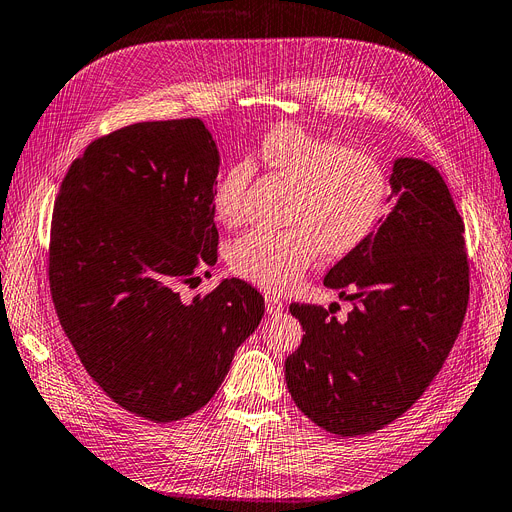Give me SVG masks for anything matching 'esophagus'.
Listing matches in <instances>:
<instances>
[{
    "label": "esophagus",
    "instance_id": "34e87169",
    "mask_svg": "<svg viewBox=\"0 0 512 512\" xmlns=\"http://www.w3.org/2000/svg\"><path fill=\"white\" fill-rule=\"evenodd\" d=\"M264 304H267L269 315H279L283 311V300L275 294H264Z\"/></svg>",
    "mask_w": 512,
    "mask_h": 512
}]
</instances>
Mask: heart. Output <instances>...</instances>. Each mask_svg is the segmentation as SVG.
<instances>
[{
  "label": "heart",
  "mask_w": 512,
  "mask_h": 512,
  "mask_svg": "<svg viewBox=\"0 0 512 512\" xmlns=\"http://www.w3.org/2000/svg\"><path fill=\"white\" fill-rule=\"evenodd\" d=\"M250 159L292 182L283 214L290 227L254 229L231 245L233 273L264 290H290L319 252L340 258L357 250L391 199V178L376 155L300 124L273 126ZM250 178V163L235 161L216 180L212 203L222 222L235 224L243 216Z\"/></svg>",
  "instance_id": "1"
}]
</instances>
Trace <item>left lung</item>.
<instances>
[{
	"instance_id": "left-lung-1",
	"label": "left lung",
	"mask_w": 512,
	"mask_h": 512,
	"mask_svg": "<svg viewBox=\"0 0 512 512\" xmlns=\"http://www.w3.org/2000/svg\"><path fill=\"white\" fill-rule=\"evenodd\" d=\"M391 187L397 203L382 227L323 279L355 302L349 317L290 304L304 330L285 359L290 395L306 418L340 437L380 431L410 410L466 315L464 222L441 174L422 159H397Z\"/></svg>"
}]
</instances>
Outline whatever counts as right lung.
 Masks as SVG:
<instances>
[{
    "instance_id": "add662e5",
    "label": "right lung",
    "mask_w": 512,
    "mask_h": 512,
    "mask_svg": "<svg viewBox=\"0 0 512 512\" xmlns=\"http://www.w3.org/2000/svg\"><path fill=\"white\" fill-rule=\"evenodd\" d=\"M218 149L197 117L92 140L54 203L50 294L90 378L124 410L174 422L201 410L264 315L241 279L180 296L218 258Z\"/></svg>"
}]
</instances>
